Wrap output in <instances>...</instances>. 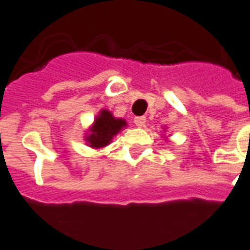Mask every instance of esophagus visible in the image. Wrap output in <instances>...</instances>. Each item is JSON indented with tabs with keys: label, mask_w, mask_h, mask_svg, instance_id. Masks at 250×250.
Returning <instances> with one entry per match:
<instances>
[{
	"label": "esophagus",
	"mask_w": 250,
	"mask_h": 250,
	"mask_svg": "<svg viewBox=\"0 0 250 250\" xmlns=\"http://www.w3.org/2000/svg\"><path fill=\"white\" fill-rule=\"evenodd\" d=\"M134 125H137V127H143V125H146V117H136L134 118Z\"/></svg>",
	"instance_id": "1"
}]
</instances>
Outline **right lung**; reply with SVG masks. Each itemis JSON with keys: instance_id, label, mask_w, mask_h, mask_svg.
<instances>
[{"instance_id": "1", "label": "right lung", "mask_w": 250, "mask_h": 250, "mask_svg": "<svg viewBox=\"0 0 250 250\" xmlns=\"http://www.w3.org/2000/svg\"><path fill=\"white\" fill-rule=\"evenodd\" d=\"M125 125V121L117 119L112 116V113L108 110H102L101 114L94 121L90 134L86 136V141L90 147L101 148L107 146L114 134L118 133L122 127Z\"/></svg>"}]
</instances>
